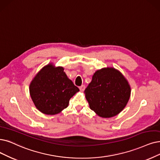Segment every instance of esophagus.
<instances>
[{
  "label": "esophagus",
  "mask_w": 160,
  "mask_h": 160,
  "mask_svg": "<svg viewBox=\"0 0 160 160\" xmlns=\"http://www.w3.org/2000/svg\"><path fill=\"white\" fill-rule=\"evenodd\" d=\"M79 89H80V91H81V92H82V91H84V90L85 89V86L84 85H81L80 87H79Z\"/></svg>",
  "instance_id": "34e87169"
}]
</instances>
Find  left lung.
I'll return each mask as SVG.
<instances>
[{
	"instance_id": "8db88e82",
	"label": "left lung",
	"mask_w": 160,
	"mask_h": 160,
	"mask_svg": "<svg viewBox=\"0 0 160 160\" xmlns=\"http://www.w3.org/2000/svg\"><path fill=\"white\" fill-rule=\"evenodd\" d=\"M85 93L91 109L101 118H109L124 109L130 98L131 87L118 69L104 68L94 73Z\"/></svg>"
}]
</instances>
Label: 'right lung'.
Returning <instances> with one entry per match:
<instances>
[{
	"label": "right lung",
	"mask_w": 160,
	"mask_h": 160,
	"mask_svg": "<svg viewBox=\"0 0 160 160\" xmlns=\"http://www.w3.org/2000/svg\"><path fill=\"white\" fill-rule=\"evenodd\" d=\"M52 63L42 68L29 85L31 98L38 110L47 115L61 112L73 96L79 91L63 72Z\"/></svg>",
	"instance_id": "right-lung-1"
}]
</instances>
